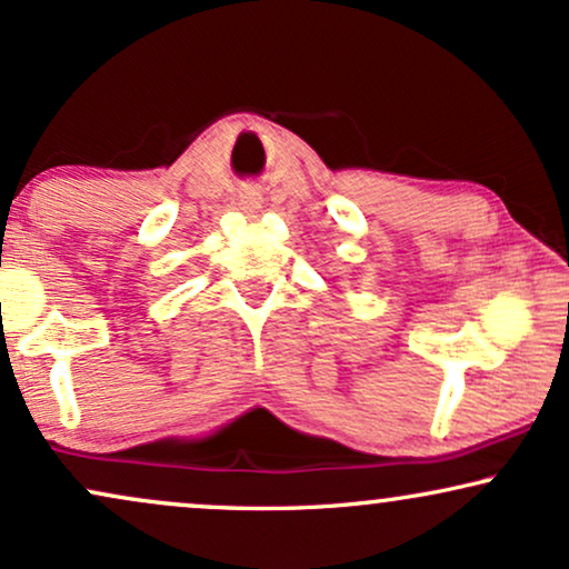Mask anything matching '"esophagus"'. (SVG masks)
<instances>
[{
    "label": "esophagus",
    "mask_w": 569,
    "mask_h": 569,
    "mask_svg": "<svg viewBox=\"0 0 569 569\" xmlns=\"http://www.w3.org/2000/svg\"><path fill=\"white\" fill-rule=\"evenodd\" d=\"M261 189L258 187H252V184H248V187H242V192H240V206H242V210H258L261 208Z\"/></svg>",
    "instance_id": "34e87169"
}]
</instances>
